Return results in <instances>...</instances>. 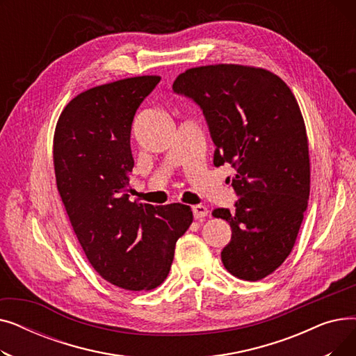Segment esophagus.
Here are the masks:
<instances>
[{
  "instance_id": "1",
  "label": "esophagus",
  "mask_w": 356,
  "mask_h": 356,
  "mask_svg": "<svg viewBox=\"0 0 356 356\" xmlns=\"http://www.w3.org/2000/svg\"><path fill=\"white\" fill-rule=\"evenodd\" d=\"M192 212L195 219H200L208 215V209L203 207V204H196V207H192Z\"/></svg>"
}]
</instances>
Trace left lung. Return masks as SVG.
I'll use <instances>...</instances> for the list:
<instances>
[{
  "label": "left lung",
  "instance_id": "left-lung-1",
  "mask_svg": "<svg viewBox=\"0 0 356 356\" xmlns=\"http://www.w3.org/2000/svg\"><path fill=\"white\" fill-rule=\"evenodd\" d=\"M173 90L200 106L213 164L235 168V211L212 212L232 229L222 263L241 280L264 278L291 252L310 193L307 134L293 92L277 74L241 65L188 69Z\"/></svg>",
  "mask_w": 356,
  "mask_h": 356
}]
</instances>
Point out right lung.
I'll return each instance as SVG.
<instances>
[{
  "instance_id": "add662e5",
  "label": "right lung",
  "mask_w": 356,
  "mask_h": 356,
  "mask_svg": "<svg viewBox=\"0 0 356 356\" xmlns=\"http://www.w3.org/2000/svg\"><path fill=\"white\" fill-rule=\"evenodd\" d=\"M160 76H136L88 89L62 111L53 138L56 184L90 266L117 287L160 286L177 239L193 220L191 207H153L127 193L134 159L131 125Z\"/></svg>"
}]
</instances>
